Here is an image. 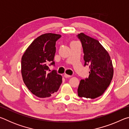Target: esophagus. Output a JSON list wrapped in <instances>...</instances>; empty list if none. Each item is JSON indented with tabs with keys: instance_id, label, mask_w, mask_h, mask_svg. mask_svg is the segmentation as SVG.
<instances>
[{
	"instance_id": "34e87169",
	"label": "esophagus",
	"mask_w": 129,
	"mask_h": 129,
	"mask_svg": "<svg viewBox=\"0 0 129 129\" xmlns=\"http://www.w3.org/2000/svg\"><path fill=\"white\" fill-rule=\"evenodd\" d=\"M64 77H65V78H69V77H71V76L68 75H67V74H65V75H64Z\"/></svg>"
}]
</instances>
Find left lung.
<instances>
[{"instance_id":"1","label":"left lung","mask_w":129,"mask_h":129,"mask_svg":"<svg viewBox=\"0 0 129 129\" xmlns=\"http://www.w3.org/2000/svg\"><path fill=\"white\" fill-rule=\"evenodd\" d=\"M82 43L84 65L90 69L89 76L80 81L77 92L80 97L94 99L102 95L110 85L114 69L110 56L97 40L84 33L78 34Z\"/></svg>"}]
</instances>
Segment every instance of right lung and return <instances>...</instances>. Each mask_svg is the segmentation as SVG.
I'll return each mask as SVG.
<instances>
[{"label":"right lung","mask_w":129,"mask_h":129,"mask_svg":"<svg viewBox=\"0 0 129 129\" xmlns=\"http://www.w3.org/2000/svg\"><path fill=\"white\" fill-rule=\"evenodd\" d=\"M60 35L47 33L32 41L21 57V72L23 81L30 92L40 98L49 97L57 91L62 76L48 67L54 65L56 42Z\"/></svg>","instance_id":"right-lung-1"}]
</instances>
